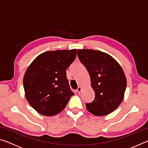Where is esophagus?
<instances>
[{"label":"esophagus","mask_w":148,"mask_h":148,"mask_svg":"<svg viewBox=\"0 0 148 148\" xmlns=\"http://www.w3.org/2000/svg\"><path fill=\"white\" fill-rule=\"evenodd\" d=\"M82 87H77V90H76V91H77V92H78V93H79V92L82 91Z\"/></svg>","instance_id":"34e87169"}]
</instances>
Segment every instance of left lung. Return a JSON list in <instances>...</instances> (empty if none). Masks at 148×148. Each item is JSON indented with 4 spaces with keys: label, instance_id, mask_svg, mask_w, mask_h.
Returning <instances> with one entry per match:
<instances>
[{
    "label": "left lung",
    "instance_id": "1",
    "mask_svg": "<svg viewBox=\"0 0 148 148\" xmlns=\"http://www.w3.org/2000/svg\"><path fill=\"white\" fill-rule=\"evenodd\" d=\"M79 61L88 71L95 97L87 103L88 111L103 116L114 112L124 98L127 79L123 70L115 59L104 52L93 49H78Z\"/></svg>",
    "mask_w": 148,
    "mask_h": 148
}]
</instances>
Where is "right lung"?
Instances as JSON below:
<instances>
[{
  "label": "right lung",
  "mask_w": 148,
  "mask_h": 148,
  "mask_svg": "<svg viewBox=\"0 0 148 148\" xmlns=\"http://www.w3.org/2000/svg\"><path fill=\"white\" fill-rule=\"evenodd\" d=\"M76 49L42 53L27 68L23 77L25 97L43 116H55L66 107L74 95L66 70L76 57Z\"/></svg>",
  "instance_id": "add662e5"
}]
</instances>
